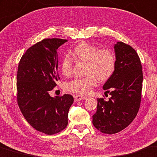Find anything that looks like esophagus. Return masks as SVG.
Masks as SVG:
<instances>
[{
	"mask_svg": "<svg viewBox=\"0 0 157 157\" xmlns=\"http://www.w3.org/2000/svg\"><path fill=\"white\" fill-rule=\"evenodd\" d=\"M86 99H87V97H84V96H81V95H76L75 97H74V101H75L76 102L81 101V100Z\"/></svg>",
	"mask_w": 157,
	"mask_h": 157,
	"instance_id": "1",
	"label": "esophagus"
}]
</instances>
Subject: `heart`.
Here are the masks:
<instances>
[{
    "mask_svg": "<svg viewBox=\"0 0 157 157\" xmlns=\"http://www.w3.org/2000/svg\"><path fill=\"white\" fill-rule=\"evenodd\" d=\"M72 55L81 60L87 62L86 74L82 78H76L66 84L67 90L81 94H87L96 86L97 80L106 81L113 74L116 60L114 53L109 49H99L91 44L81 42L71 51ZM72 62L67 56L61 59L60 69L64 76L71 73Z\"/></svg>",
    "mask_w": 157,
    "mask_h": 157,
    "instance_id": "heart-1",
    "label": "heart"
}]
</instances>
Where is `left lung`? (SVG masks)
I'll use <instances>...</instances> for the list:
<instances>
[{
	"label": "left lung",
	"mask_w": 157,
	"mask_h": 157,
	"mask_svg": "<svg viewBox=\"0 0 157 157\" xmlns=\"http://www.w3.org/2000/svg\"><path fill=\"white\" fill-rule=\"evenodd\" d=\"M116 65L113 75L103 86L110 94L109 101L97 99L96 113L92 116L94 127L113 134L132 122L140 108L143 71L136 51L122 42L114 45Z\"/></svg>",
	"instance_id": "obj_1"
}]
</instances>
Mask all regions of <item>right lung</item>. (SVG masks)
Here are the masks:
<instances>
[{
	"label": "right lung",
	"instance_id": "1",
	"mask_svg": "<svg viewBox=\"0 0 157 157\" xmlns=\"http://www.w3.org/2000/svg\"><path fill=\"white\" fill-rule=\"evenodd\" d=\"M67 42L52 38L37 42L22 56L18 67L17 102L21 112L34 129L47 135L67 126L69 109L74 101L70 94H49L60 78L57 50Z\"/></svg>",
	"mask_w": 157,
	"mask_h": 157
}]
</instances>
